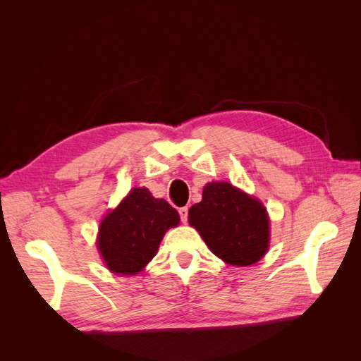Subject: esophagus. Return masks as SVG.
Here are the masks:
<instances>
[{"mask_svg":"<svg viewBox=\"0 0 361 361\" xmlns=\"http://www.w3.org/2000/svg\"><path fill=\"white\" fill-rule=\"evenodd\" d=\"M179 215H180V221L185 224L188 221V207L187 206H183V207H180L179 209Z\"/></svg>","mask_w":361,"mask_h":361,"instance_id":"obj_1","label":"esophagus"}]
</instances>
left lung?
Returning a JSON list of instances; mask_svg holds the SVG:
<instances>
[{
    "label": "left lung",
    "instance_id": "obj_1",
    "mask_svg": "<svg viewBox=\"0 0 361 361\" xmlns=\"http://www.w3.org/2000/svg\"><path fill=\"white\" fill-rule=\"evenodd\" d=\"M188 218L212 253L227 264L248 267L267 253V209L231 183H207L202 202L190 207Z\"/></svg>",
    "mask_w": 361,
    "mask_h": 361
}]
</instances>
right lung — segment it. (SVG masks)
Here are the masks:
<instances>
[{
	"label": "right lung",
	"instance_id": "obj_1",
	"mask_svg": "<svg viewBox=\"0 0 361 361\" xmlns=\"http://www.w3.org/2000/svg\"><path fill=\"white\" fill-rule=\"evenodd\" d=\"M179 214L147 188H134L99 227L97 247L108 269L133 276L154 259L170 227L179 224Z\"/></svg>",
	"mask_w": 361,
	"mask_h": 361
}]
</instances>
